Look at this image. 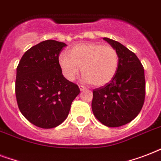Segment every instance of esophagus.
<instances>
[{"label": "esophagus", "mask_w": 161, "mask_h": 161, "mask_svg": "<svg viewBox=\"0 0 161 161\" xmlns=\"http://www.w3.org/2000/svg\"><path fill=\"white\" fill-rule=\"evenodd\" d=\"M79 88H80V91H84L87 89L85 87H83V86H81V85H79Z\"/></svg>", "instance_id": "1"}]
</instances>
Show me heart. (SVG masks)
I'll return each mask as SVG.
<instances>
[{
  "instance_id": "b5f03b06",
  "label": "heart",
  "mask_w": 161,
  "mask_h": 161,
  "mask_svg": "<svg viewBox=\"0 0 161 161\" xmlns=\"http://www.w3.org/2000/svg\"><path fill=\"white\" fill-rule=\"evenodd\" d=\"M119 54L113 47L96 42H84L76 45L69 53H62L58 64L63 76L73 81L82 72L83 79L95 87L109 83L117 73Z\"/></svg>"
}]
</instances>
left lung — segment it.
I'll use <instances>...</instances> for the list:
<instances>
[{"label":"left lung","instance_id":"8db88e82","mask_svg":"<svg viewBox=\"0 0 161 161\" xmlns=\"http://www.w3.org/2000/svg\"><path fill=\"white\" fill-rule=\"evenodd\" d=\"M119 54V68L112 80L93 91L92 110L108 127L131 122L142 108L145 97V71L133 52L112 39L103 37Z\"/></svg>","mask_w":161,"mask_h":161}]
</instances>
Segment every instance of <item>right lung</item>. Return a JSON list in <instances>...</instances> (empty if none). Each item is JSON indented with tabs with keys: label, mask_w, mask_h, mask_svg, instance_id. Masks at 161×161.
I'll return each mask as SVG.
<instances>
[{
	"label": "right lung",
	"mask_w": 161,
	"mask_h": 161,
	"mask_svg": "<svg viewBox=\"0 0 161 161\" xmlns=\"http://www.w3.org/2000/svg\"><path fill=\"white\" fill-rule=\"evenodd\" d=\"M66 46L55 40L42 42L24 53L16 68L19 109L37 127L52 129L61 125L80 93L77 84L63 77L58 64L59 54Z\"/></svg>",
	"instance_id": "1"
}]
</instances>
